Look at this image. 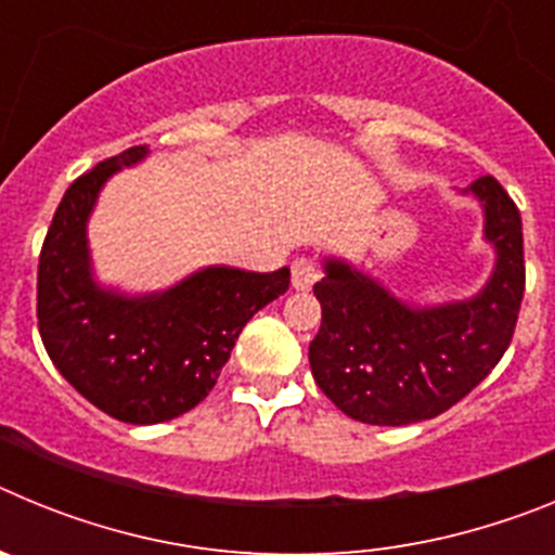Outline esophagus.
I'll list each match as a JSON object with an SVG mask.
<instances>
[{
    "label": "esophagus",
    "instance_id": "1",
    "mask_svg": "<svg viewBox=\"0 0 555 555\" xmlns=\"http://www.w3.org/2000/svg\"><path fill=\"white\" fill-rule=\"evenodd\" d=\"M317 281H320V267H317V261H311V258H297L292 263V286L297 292H308Z\"/></svg>",
    "mask_w": 555,
    "mask_h": 555
}]
</instances>
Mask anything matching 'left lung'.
Wrapping results in <instances>:
<instances>
[{"label": "left lung", "instance_id": "1", "mask_svg": "<svg viewBox=\"0 0 555 555\" xmlns=\"http://www.w3.org/2000/svg\"><path fill=\"white\" fill-rule=\"evenodd\" d=\"M464 194L483 208V238L494 247L487 286L469 300L411 306L352 263L325 258V278L313 286L322 325L308 361L317 386L350 420H434L467 397L512 345L526 292L522 219L492 175Z\"/></svg>", "mask_w": 555, "mask_h": 555}]
</instances>
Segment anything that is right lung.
I'll return each mask as SVG.
<instances>
[{"label":"right lung","instance_id":"1","mask_svg":"<svg viewBox=\"0 0 555 555\" xmlns=\"http://www.w3.org/2000/svg\"><path fill=\"white\" fill-rule=\"evenodd\" d=\"M130 146L68 185L38 258V331L52 364L88 403L155 425L203 403L242 327L286 294L292 272L208 267L166 292L102 288L91 272L88 217L113 171L146 158Z\"/></svg>","mask_w":555,"mask_h":555}]
</instances>
